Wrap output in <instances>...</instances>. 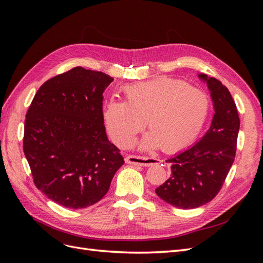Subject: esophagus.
Here are the masks:
<instances>
[{
	"mask_svg": "<svg viewBox=\"0 0 263 263\" xmlns=\"http://www.w3.org/2000/svg\"><path fill=\"white\" fill-rule=\"evenodd\" d=\"M160 160L156 158H149V157H142V156H136V155H129L126 158V162L129 164L135 165H141V166H149L153 163H157Z\"/></svg>",
	"mask_w": 263,
	"mask_h": 263,
	"instance_id": "obj_1",
	"label": "esophagus"
}]
</instances>
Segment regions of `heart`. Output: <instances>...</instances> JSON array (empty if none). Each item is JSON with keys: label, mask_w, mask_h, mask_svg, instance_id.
Listing matches in <instances>:
<instances>
[{"label": "heart", "mask_w": 263, "mask_h": 263, "mask_svg": "<svg viewBox=\"0 0 263 263\" xmlns=\"http://www.w3.org/2000/svg\"><path fill=\"white\" fill-rule=\"evenodd\" d=\"M122 91L125 102L109 100L103 109L109 136L121 147L133 144L146 121L144 146L177 153L192 144L209 116L208 94L177 79L127 84Z\"/></svg>", "instance_id": "1"}]
</instances>
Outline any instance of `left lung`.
<instances>
[{
    "mask_svg": "<svg viewBox=\"0 0 263 263\" xmlns=\"http://www.w3.org/2000/svg\"><path fill=\"white\" fill-rule=\"evenodd\" d=\"M208 82L215 114L210 129L196 144L168 160L171 176L156 189L157 195L176 208H200L218 194L232 168L237 150L240 119L227 87L215 78Z\"/></svg>",
    "mask_w": 263,
    "mask_h": 263,
    "instance_id": "left-lung-1",
    "label": "left lung"
}]
</instances>
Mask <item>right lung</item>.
<instances>
[{
	"label": "right lung",
	"mask_w": 263,
	"mask_h": 263,
	"mask_svg": "<svg viewBox=\"0 0 263 263\" xmlns=\"http://www.w3.org/2000/svg\"><path fill=\"white\" fill-rule=\"evenodd\" d=\"M113 78L76 67L46 81L31 101L23 149L38 190L67 209L98 203L124 158L109 142L103 92Z\"/></svg>",
	"instance_id": "1"
}]
</instances>
